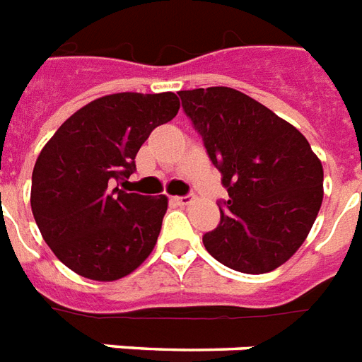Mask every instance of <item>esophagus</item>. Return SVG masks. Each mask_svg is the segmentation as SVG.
<instances>
[{"instance_id":"esophagus-1","label":"esophagus","mask_w":362,"mask_h":362,"mask_svg":"<svg viewBox=\"0 0 362 362\" xmlns=\"http://www.w3.org/2000/svg\"><path fill=\"white\" fill-rule=\"evenodd\" d=\"M170 201L178 206H186L192 203V197H170Z\"/></svg>"}]
</instances>
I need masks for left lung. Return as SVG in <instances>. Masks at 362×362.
I'll return each instance as SVG.
<instances>
[{"label": "left lung", "instance_id": "8db88e82", "mask_svg": "<svg viewBox=\"0 0 362 362\" xmlns=\"http://www.w3.org/2000/svg\"><path fill=\"white\" fill-rule=\"evenodd\" d=\"M178 95L230 195L218 228L203 235L209 255L252 275L283 266L321 209V159L296 127L241 90Z\"/></svg>", "mask_w": 362, "mask_h": 362}]
</instances>
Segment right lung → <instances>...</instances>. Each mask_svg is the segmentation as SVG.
Masks as SVG:
<instances>
[{
	"instance_id": "right-lung-1",
	"label": "right lung",
	"mask_w": 362,
	"mask_h": 362,
	"mask_svg": "<svg viewBox=\"0 0 362 362\" xmlns=\"http://www.w3.org/2000/svg\"><path fill=\"white\" fill-rule=\"evenodd\" d=\"M178 110L175 93L102 96L43 146L30 205L49 248L71 272L117 281L151 255L169 199L127 193L115 182L132 175L140 146Z\"/></svg>"
}]
</instances>
